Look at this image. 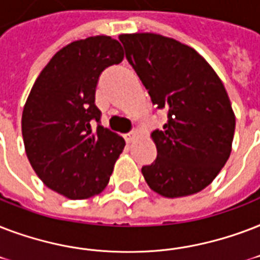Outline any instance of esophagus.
Segmentation results:
<instances>
[{
    "instance_id": "obj_1",
    "label": "esophagus",
    "mask_w": 260,
    "mask_h": 260,
    "mask_svg": "<svg viewBox=\"0 0 260 260\" xmlns=\"http://www.w3.org/2000/svg\"><path fill=\"white\" fill-rule=\"evenodd\" d=\"M137 137H138V132H137V130H134V132L128 133L127 137H126V140H127V142H133V141L136 140Z\"/></svg>"
}]
</instances>
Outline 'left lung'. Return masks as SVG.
<instances>
[{
    "label": "left lung",
    "instance_id": "left-lung-1",
    "mask_svg": "<svg viewBox=\"0 0 260 260\" xmlns=\"http://www.w3.org/2000/svg\"><path fill=\"white\" fill-rule=\"evenodd\" d=\"M126 59L168 120L152 133L157 158L142 167L154 192L179 198L203 190L228 161L235 114L224 84L194 48L157 34L119 36Z\"/></svg>",
    "mask_w": 260,
    "mask_h": 260
}]
</instances>
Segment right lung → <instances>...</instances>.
<instances>
[{
  "label": "right lung",
  "mask_w": 260,
  "mask_h": 260,
  "mask_svg": "<svg viewBox=\"0 0 260 260\" xmlns=\"http://www.w3.org/2000/svg\"><path fill=\"white\" fill-rule=\"evenodd\" d=\"M122 59V46L110 36L68 44L42 70L24 106L28 160L40 180L66 198L102 192L123 150L124 140L103 127L94 104L100 74Z\"/></svg>",
  "instance_id": "obj_1"
}]
</instances>
